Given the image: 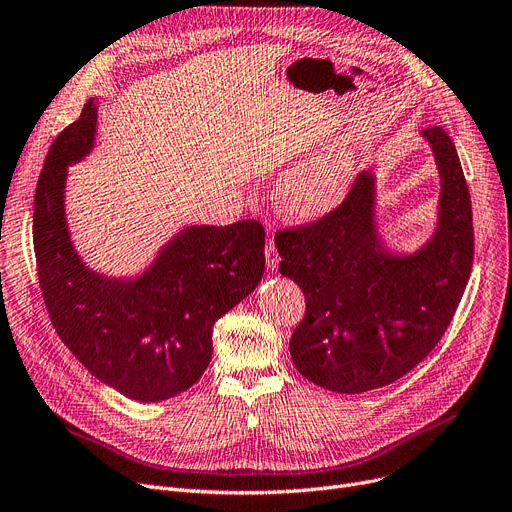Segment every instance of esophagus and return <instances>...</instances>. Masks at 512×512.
<instances>
[{"label":"esophagus","instance_id":"obj_1","mask_svg":"<svg viewBox=\"0 0 512 512\" xmlns=\"http://www.w3.org/2000/svg\"><path fill=\"white\" fill-rule=\"evenodd\" d=\"M280 263V255L276 251V244H274V238L270 234V240H268V247H265V265H268V270H276Z\"/></svg>","mask_w":512,"mask_h":512}]
</instances>
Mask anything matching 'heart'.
Returning a JSON list of instances; mask_svg holds the SVG:
<instances>
[{
    "mask_svg": "<svg viewBox=\"0 0 512 512\" xmlns=\"http://www.w3.org/2000/svg\"><path fill=\"white\" fill-rule=\"evenodd\" d=\"M355 173L358 154L349 144L324 146L280 175L278 205L293 219H320L343 205L353 188Z\"/></svg>",
    "mask_w": 512,
    "mask_h": 512,
    "instance_id": "b5f03b06",
    "label": "heart"
}]
</instances>
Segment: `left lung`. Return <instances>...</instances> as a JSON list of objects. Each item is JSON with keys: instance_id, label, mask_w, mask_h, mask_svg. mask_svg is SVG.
I'll return each instance as SVG.
<instances>
[{"instance_id": "8db88e82", "label": "left lung", "mask_w": 512, "mask_h": 512, "mask_svg": "<svg viewBox=\"0 0 512 512\" xmlns=\"http://www.w3.org/2000/svg\"><path fill=\"white\" fill-rule=\"evenodd\" d=\"M439 175L433 234L395 251L376 219V169L320 221L276 234L280 274L299 284L305 318L291 358L307 381L364 393L402 379L450 326L473 268L471 194L454 142L439 127L420 133Z\"/></svg>"}]
</instances>
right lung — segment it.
<instances>
[{
  "label": "right lung",
  "mask_w": 512,
  "mask_h": 512,
  "mask_svg": "<svg viewBox=\"0 0 512 512\" xmlns=\"http://www.w3.org/2000/svg\"><path fill=\"white\" fill-rule=\"evenodd\" d=\"M98 100L50 146L35 190L33 244L43 301L64 345L98 381L136 402H163L207 370L213 326L265 270L255 219L186 226L136 276H106L79 255L66 221V177L96 148Z\"/></svg>",
  "instance_id": "1"
}]
</instances>
